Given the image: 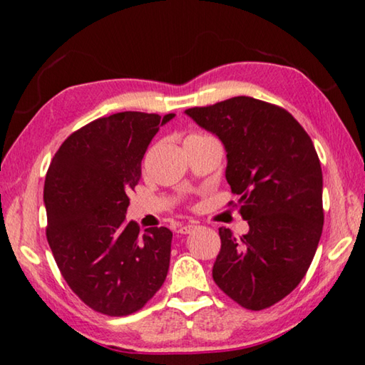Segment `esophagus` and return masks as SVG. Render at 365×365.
Instances as JSON below:
<instances>
[{
    "label": "esophagus",
    "instance_id": "1",
    "mask_svg": "<svg viewBox=\"0 0 365 365\" xmlns=\"http://www.w3.org/2000/svg\"><path fill=\"white\" fill-rule=\"evenodd\" d=\"M196 228V225H183V227H180L178 228V233H182V235H188V233H191Z\"/></svg>",
    "mask_w": 365,
    "mask_h": 365
}]
</instances>
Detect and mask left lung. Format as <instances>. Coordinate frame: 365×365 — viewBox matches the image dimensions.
<instances>
[{"instance_id":"1","label":"left lung","mask_w":365,"mask_h":365,"mask_svg":"<svg viewBox=\"0 0 365 365\" xmlns=\"http://www.w3.org/2000/svg\"><path fill=\"white\" fill-rule=\"evenodd\" d=\"M185 114L224 145L225 178L250 225L240 238L219 228L212 279L240 306L270 307L304 279L322 235L324 182L316 148L288 110L250 96Z\"/></svg>"}]
</instances>
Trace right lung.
I'll return each mask as SVG.
<instances>
[{
	"instance_id": "obj_1",
	"label": "right lung",
	"mask_w": 365,
	"mask_h": 365,
	"mask_svg": "<svg viewBox=\"0 0 365 365\" xmlns=\"http://www.w3.org/2000/svg\"><path fill=\"white\" fill-rule=\"evenodd\" d=\"M175 114L125 110L73 132L49 164L43 190L46 238L71 289L120 317L140 311L168 277L172 232L127 222L128 193L159 127Z\"/></svg>"
}]
</instances>
